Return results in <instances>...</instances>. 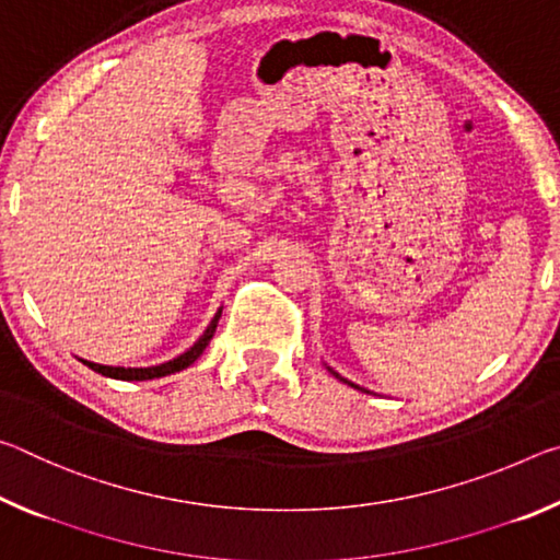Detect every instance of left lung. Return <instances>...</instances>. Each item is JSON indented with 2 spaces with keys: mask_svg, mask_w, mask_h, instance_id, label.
Masks as SVG:
<instances>
[{
  "mask_svg": "<svg viewBox=\"0 0 560 560\" xmlns=\"http://www.w3.org/2000/svg\"><path fill=\"white\" fill-rule=\"evenodd\" d=\"M328 371H330V368H328ZM330 373H334V375H336V377H338V381H343V377H340V375H338V373H336V371H330ZM346 383H348V381H346ZM350 385H353V383H350Z\"/></svg>",
  "mask_w": 560,
  "mask_h": 560,
  "instance_id": "left-lung-1",
  "label": "left lung"
}]
</instances>
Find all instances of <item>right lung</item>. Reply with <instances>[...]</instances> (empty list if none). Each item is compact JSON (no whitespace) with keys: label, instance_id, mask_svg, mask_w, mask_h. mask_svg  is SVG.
<instances>
[{"label":"right lung","instance_id":"1","mask_svg":"<svg viewBox=\"0 0 560 560\" xmlns=\"http://www.w3.org/2000/svg\"><path fill=\"white\" fill-rule=\"evenodd\" d=\"M222 311H217V316L212 318V324L207 326L205 334L200 336V340L197 343L185 350L183 355H177L173 360H167V363H160V365H153V368H113V365H98V363H89V360H83L91 371H96L101 375L106 377H116V381H153V377H163V375H170V373H177L183 371V368L192 365L197 358L202 355V350L207 348V343H210V338L214 336V328H217V320H220Z\"/></svg>","mask_w":560,"mask_h":560}]
</instances>
